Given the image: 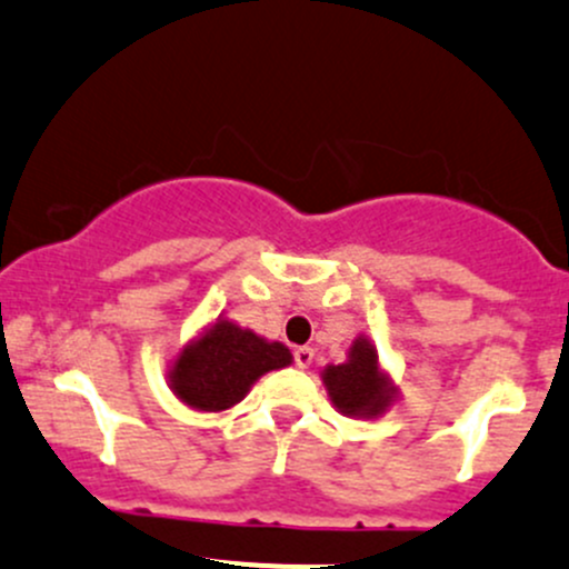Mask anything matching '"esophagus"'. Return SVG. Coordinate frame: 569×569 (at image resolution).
Listing matches in <instances>:
<instances>
[{
	"mask_svg": "<svg viewBox=\"0 0 569 569\" xmlns=\"http://www.w3.org/2000/svg\"><path fill=\"white\" fill-rule=\"evenodd\" d=\"M313 349H310V346H300V349L295 351V360H297V365H300V368L305 370V368H310V365H313Z\"/></svg>",
	"mask_w": 569,
	"mask_h": 569,
	"instance_id": "34e87169",
	"label": "esophagus"
}]
</instances>
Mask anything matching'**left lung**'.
<instances>
[{
  "instance_id": "left-lung-1",
  "label": "left lung",
  "mask_w": 569,
  "mask_h": 569,
  "mask_svg": "<svg viewBox=\"0 0 569 569\" xmlns=\"http://www.w3.org/2000/svg\"><path fill=\"white\" fill-rule=\"evenodd\" d=\"M321 381L335 409L355 420H376L398 400V387L381 368L379 351L368 335L351 340L346 362L327 365L321 370Z\"/></svg>"
}]
</instances>
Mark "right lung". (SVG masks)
Here are the masks:
<instances>
[{
  "mask_svg": "<svg viewBox=\"0 0 569 569\" xmlns=\"http://www.w3.org/2000/svg\"><path fill=\"white\" fill-rule=\"evenodd\" d=\"M291 362L295 357L289 346L261 338L237 321L218 316L177 351L166 381L188 409L220 415L237 406L261 376Z\"/></svg>",
  "mask_w": 569,
  "mask_h": 569,
  "instance_id": "add662e5",
  "label": "right lung"
}]
</instances>
